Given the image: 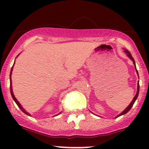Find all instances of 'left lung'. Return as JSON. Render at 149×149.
<instances>
[{
    "mask_svg": "<svg viewBox=\"0 0 149 149\" xmlns=\"http://www.w3.org/2000/svg\"><path fill=\"white\" fill-rule=\"evenodd\" d=\"M125 53H127V56L128 57H129L130 58V59H132V61H133V64H134V66H135V62H134V59H133V57H132V54H131V53L129 52V51L127 50V49H125ZM135 68H136V66H135ZM136 73H137V74H138V71H137V70H136ZM138 76H139V74H138ZM139 82H138V85H137V92H136V95H135L134 96V99H133V100L132 101V102L130 104V105L128 106V107L126 108L125 109V110L123 111L122 113H121L120 114H119L118 116H117V117L116 118H118V117H119V116H122V115H124V114H125L126 113H127L128 111H129L131 109V108L132 107V106H133V104H134V102H135V101H136V98H137V97H138V95H139Z\"/></svg>",
    "mask_w": 149,
    "mask_h": 149,
    "instance_id": "obj_1",
    "label": "left lung"
}]
</instances>
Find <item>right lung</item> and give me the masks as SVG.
Instances as JSON below:
<instances>
[{"label":"right lung","instance_id":"add662e5","mask_svg":"<svg viewBox=\"0 0 149 149\" xmlns=\"http://www.w3.org/2000/svg\"><path fill=\"white\" fill-rule=\"evenodd\" d=\"M14 64H15V63H14ZM14 64H13V66H14ZM13 67H12V69H11V71H10V92H11V95H12V97H13V100H15V103L17 104V105L18 106V107L20 109H21V110L22 111V112H24V113H26V115H28V116H30V114L28 112H26V111L24 110V109H23V108H22V107L21 106V104H20L19 103V102L17 100V99L15 98V95H14V94H13V89H12V80H11V74H12V71H13Z\"/></svg>","mask_w":149,"mask_h":149}]
</instances>
